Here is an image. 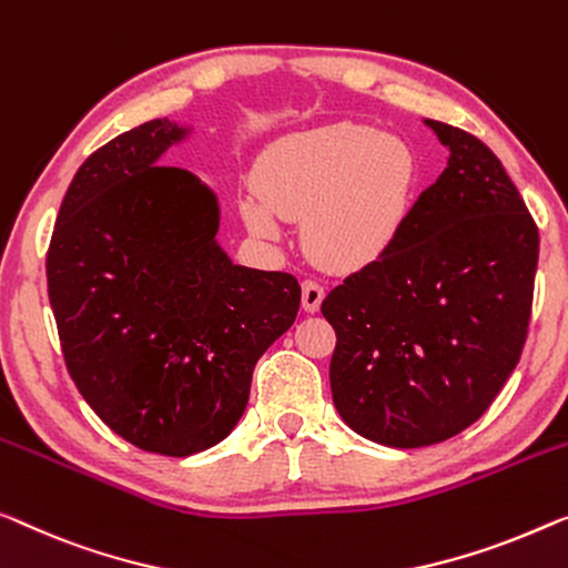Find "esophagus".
Listing matches in <instances>:
<instances>
[{"mask_svg":"<svg viewBox=\"0 0 568 568\" xmlns=\"http://www.w3.org/2000/svg\"><path fill=\"white\" fill-rule=\"evenodd\" d=\"M303 311L316 313L321 308V301H324V285L318 281H303Z\"/></svg>","mask_w":568,"mask_h":568,"instance_id":"esophagus-1","label":"esophagus"}]
</instances>
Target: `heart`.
I'll list each match as a JSON object with an SVG mask.
<instances>
[{"mask_svg": "<svg viewBox=\"0 0 568 568\" xmlns=\"http://www.w3.org/2000/svg\"><path fill=\"white\" fill-rule=\"evenodd\" d=\"M418 163L400 138L336 122L295 132L267 148L260 199H244V222L265 240L281 219H308L306 244L326 265L362 267L383 257L410 214Z\"/></svg>", "mask_w": 568, "mask_h": 568, "instance_id": "b5f03b06", "label": "heart"}]
</instances>
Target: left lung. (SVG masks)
<instances>
[{
    "instance_id": "obj_1",
    "label": "left lung",
    "mask_w": 568,
    "mask_h": 568,
    "mask_svg": "<svg viewBox=\"0 0 568 568\" xmlns=\"http://www.w3.org/2000/svg\"><path fill=\"white\" fill-rule=\"evenodd\" d=\"M448 150L383 257L321 303L336 332L338 416L369 442L420 448L479 420L518 365L538 226L493 150L423 120Z\"/></svg>"
}]
</instances>
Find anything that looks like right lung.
<instances>
[{
	"label": "right lung",
	"instance_id": "1",
	"mask_svg": "<svg viewBox=\"0 0 568 568\" xmlns=\"http://www.w3.org/2000/svg\"><path fill=\"white\" fill-rule=\"evenodd\" d=\"M189 132L152 120L89 155L45 260L68 375L114 434L163 456L232 434L252 369L301 306L293 275L234 265L222 250L216 193L160 165Z\"/></svg>",
	"mask_w": 568,
	"mask_h": 568
}]
</instances>
